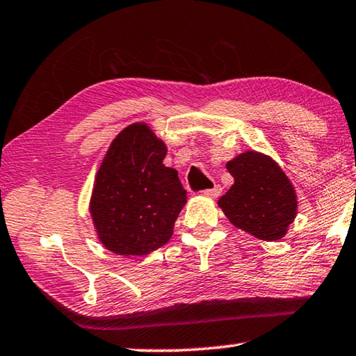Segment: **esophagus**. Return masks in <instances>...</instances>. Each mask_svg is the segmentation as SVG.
<instances>
[{"label":"esophagus","mask_w":356,"mask_h":356,"mask_svg":"<svg viewBox=\"0 0 356 356\" xmlns=\"http://www.w3.org/2000/svg\"><path fill=\"white\" fill-rule=\"evenodd\" d=\"M202 194L205 195V197H211V199H216V197H219L220 194H222V188H220L219 184H216L211 189H205V191L202 192Z\"/></svg>","instance_id":"obj_1"}]
</instances>
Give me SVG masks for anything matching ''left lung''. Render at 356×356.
<instances>
[{"label": "left lung", "instance_id": "1", "mask_svg": "<svg viewBox=\"0 0 356 356\" xmlns=\"http://www.w3.org/2000/svg\"><path fill=\"white\" fill-rule=\"evenodd\" d=\"M235 179L218 202L227 219L264 241H277L296 216V192L270 156L246 151L227 162Z\"/></svg>", "mask_w": 356, "mask_h": 356}]
</instances>
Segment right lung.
I'll return each instance as SVG.
<instances>
[{
	"label": "right lung",
	"instance_id": "1",
	"mask_svg": "<svg viewBox=\"0 0 356 356\" xmlns=\"http://www.w3.org/2000/svg\"><path fill=\"white\" fill-rule=\"evenodd\" d=\"M167 147L145 123L124 127L107 149L92 188L90 213L104 248L147 255L170 240L186 203L175 168L162 164Z\"/></svg>",
	"mask_w": 356,
	"mask_h": 356
}]
</instances>
